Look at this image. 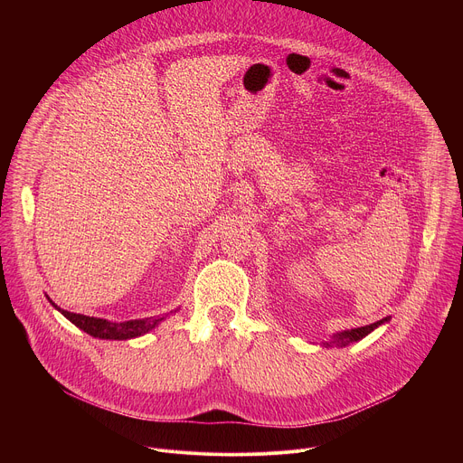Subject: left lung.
Listing matches in <instances>:
<instances>
[{
	"label": "left lung",
	"instance_id": "left-lung-1",
	"mask_svg": "<svg viewBox=\"0 0 463 463\" xmlns=\"http://www.w3.org/2000/svg\"><path fill=\"white\" fill-rule=\"evenodd\" d=\"M386 320H388V317H384V318H381V320H377V322H373V324H370V326H361V327H354V329H345V332L335 334L332 339L322 343V346H324V348H329V346H339V348H343V346H348V345H352V343H357V341H361L363 337H366L370 332H373V329H375L377 326L384 324Z\"/></svg>",
	"mask_w": 463,
	"mask_h": 463
}]
</instances>
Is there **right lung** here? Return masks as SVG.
<instances>
[{
    "label": "right lung",
    "instance_id": "right-lung-1",
    "mask_svg": "<svg viewBox=\"0 0 463 463\" xmlns=\"http://www.w3.org/2000/svg\"><path fill=\"white\" fill-rule=\"evenodd\" d=\"M47 300L65 317L71 320L77 327H80L82 332L95 339H106V341H126V339H136L141 337L161 322L165 317H146V318H136V320H124V322H111L106 318H97V317H86L80 313H71L60 309L49 297Z\"/></svg>",
    "mask_w": 463,
    "mask_h": 463
}]
</instances>
